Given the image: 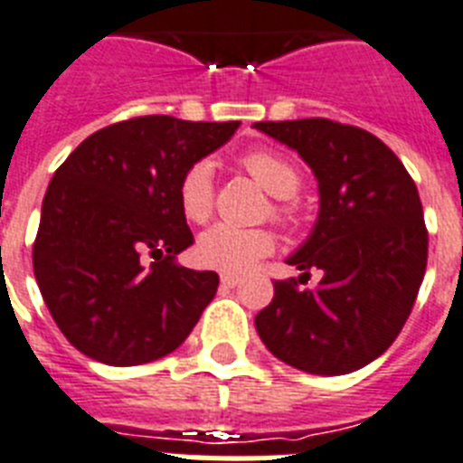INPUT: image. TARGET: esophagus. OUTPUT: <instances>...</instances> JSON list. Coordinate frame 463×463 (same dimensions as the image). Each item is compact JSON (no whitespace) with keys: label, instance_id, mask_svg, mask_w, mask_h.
I'll list each match as a JSON object with an SVG mask.
<instances>
[{"label":"esophagus","instance_id":"obj_1","mask_svg":"<svg viewBox=\"0 0 463 463\" xmlns=\"http://www.w3.org/2000/svg\"><path fill=\"white\" fill-rule=\"evenodd\" d=\"M240 281H242V279H240L237 275H221V287H223V288H235Z\"/></svg>","mask_w":463,"mask_h":463}]
</instances>
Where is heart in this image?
I'll return each instance as SVG.
<instances>
[{"mask_svg": "<svg viewBox=\"0 0 463 463\" xmlns=\"http://www.w3.org/2000/svg\"><path fill=\"white\" fill-rule=\"evenodd\" d=\"M240 167L247 172L268 195L275 198L270 214L284 226H293L300 219V207L293 195L303 186L300 170L275 151H249L240 158ZM176 198L182 214L193 223H204L214 209V176L209 163H193L179 179ZM275 249V240L263 228H235L216 223L198 240L200 263L226 275L247 272L256 260L265 259Z\"/></svg>", "mask_w": 463, "mask_h": 463, "instance_id": "heart-1", "label": "heart"}]
</instances>
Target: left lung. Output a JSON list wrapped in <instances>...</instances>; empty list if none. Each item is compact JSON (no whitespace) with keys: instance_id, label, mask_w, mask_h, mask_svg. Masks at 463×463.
I'll list each match as a JSON object with an SVG mask.
<instances>
[{"instance_id":"obj_1","label":"left lung","mask_w":463,"mask_h":463,"mask_svg":"<svg viewBox=\"0 0 463 463\" xmlns=\"http://www.w3.org/2000/svg\"><path fill=\"white\" fill-rule=\"evenodd\" d=\"M256 130L298 151L319 182V216L275 281L256 331L277 359L312 375H347L375 361L408 321L424 279L429 232L412 176L387 144L328 118L260 120ZM309 269L315 289H300Z\"/></svg>"}]
</instances>
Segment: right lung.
I'll return each instance as SVG.
<instances>
[{"instance_id": "right-lung-1", "label": "right lung", "mask_w": 463, "mask_h": 463, "mask_svg": "<svg viewBox=\"0 0 463 463\" xmlns=\"http://www.w3.org/2000/svg\"><path fill=\"white\" fill-rule=\"evenodd\" d=\"M237 128L139 116L92 132L55 170L32 263L48 312L79 352L148 364L198 324L219 275L175 260L193 244L176 186Z\"/></svg>"}]
</instances>
